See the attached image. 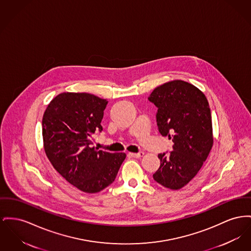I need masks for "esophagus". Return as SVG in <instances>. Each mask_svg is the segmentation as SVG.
Wrapping results in <instances>:
<instances>
[{
  "mask_svg": "<svg viewBox=\"0 0 251 251\" xmlns=\"http://www.w3.org/2000/svg\"><path fill=\"white\" fill-rule=\"evenodd\" d=\"M143 154H144L143 151H139V152H136V153H133V152H130V153H129V155H130L131 157H134V158H139V157L143 156Z\"/></svg>",
  "mask_w": 251,
  "mask_h": 251,
  "instance_id": "34e87169",
  "label": "esophagus"
}]
</instances>
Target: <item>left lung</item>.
<instances>
[{"label":"left lung","mask_w":251,"mask_h":251,"mask_svg":"<svg viewBox=\"0 0 251 251\" xmlns=\"http://www.w3.org/2000/svg\"><path fill=\"white\" fill-rule=\"evenodd\" d=\"M148 100L157 108L158 132L174 142L158 154L154 181L171 190L186 186L197 175L211 150V113L206 96L194 85L174 80L154 89Z\"/></svg>","instance_id":"obj_1"}]
</instances>
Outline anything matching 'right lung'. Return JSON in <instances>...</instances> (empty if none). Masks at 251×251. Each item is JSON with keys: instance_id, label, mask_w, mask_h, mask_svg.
Segmentation results:
<instances>
[{"instance_id": "right-lung-1", "label": "right lung", "mask_w": 251, "mask_h": 251, "mask_svg": "<svg viewBox=\"0 0 251 251\" xmlns=\"http://www.w3.org/2000/svg\"><path fill=\"white\" fill-rule=\"evenodd\" d=\"M107 100L88 93H61L47 106L43 137L49 161L78 190L96 193L111 185L124 161V152L92 147L93 134L100 125Z\"/></svg>"}]
</instances>
